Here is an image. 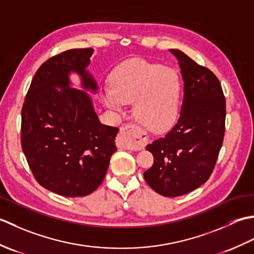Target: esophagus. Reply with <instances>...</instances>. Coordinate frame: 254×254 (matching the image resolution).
Segmentation results:
<instances>
[{
	"label": "esophagus",
	"mask_w": 254,
	"mask_h": 254,
	"mask_svg": "<svg viewBox=\"0 0 254 254\" xmlns=\"http://www.w3.org/2000/svg\"><path fill=\"white\" fill-rule=\"evenodd\" d=\"M147 143V136L141 128L133 124H127L121 127L120 136L117 139V145L120 148L139 150Z\"/></svg>",
	"instance_id": "34e87169"
}]
</instances>
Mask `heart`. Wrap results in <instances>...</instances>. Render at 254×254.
Masks as SVG:
<instances>
[{
  "label": "heart",
  "instance_id": "obj_1",
  "mask_svg": "<svg viewBox=\"0 0 254 254\" xmlns=\"http://www.w3.org/2000/svg\"><path fill=\"white\" fill-rule=\"evenodd\" d=\"M102 99L113 110L134 102V117L150 132L168 128L178 116L180 79L175 69L134 59L119 65Z\"/></svg>",
  "mask_w": 254,
  "mask_h": 254
}]
</instances>
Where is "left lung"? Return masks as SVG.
<instances>
[{
    "label": "left lung",
    "instance_id": "8db88e82",
    "mask_svg": "<svg viewBox=\"0 0 254 254\" xmlns=\"http://www.w3.org/2000/svg\"><path fill=\"white\" fill-rule=\"evenodd\" d=\"M169 52L181 68V111L176 126L146 146L154 156V165L144 172V179L160 195L175 197L208 180L223 145L226 104L213 72L180 50Z\"/></svg>",
    "mask_w": 254,
    "mask_h": 254
}]
</instances>
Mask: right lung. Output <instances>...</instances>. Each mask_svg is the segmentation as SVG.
<instances>
[{"label": "right lung", "mask_w": 254, "mask_h": 254, "mask_svg": "<svg viewBox=\"0 0 254 254\" xmlns=\"http://www.w3.org/2000/svg\"><path fill=\"white\" fill-rule=\"evenodd\" d=\"M94 49H72L49 59L32 78L21 109V148L40 186L59 195L94 192L117 150L119 128L100 123L88 91L98 84L87 69ZM80 77L73 88L70 74Z\"/></svg>", "instance_id": "right-lung-1"}]
</instances>
